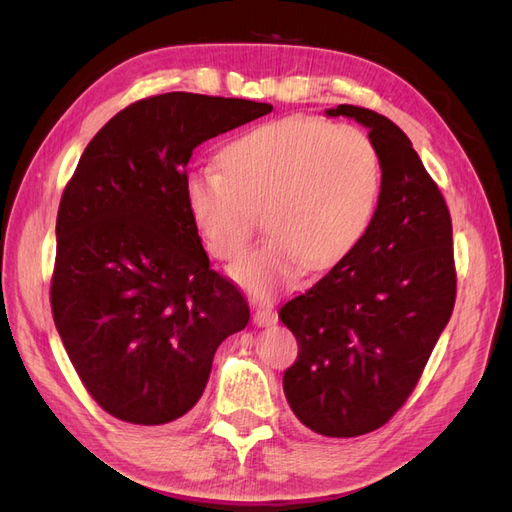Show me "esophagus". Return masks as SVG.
<instances>
[{
	"label": "esophagus",
	"instance_id": "34e87169",
	"mask_svg": "<svg viewBox=\"0 0 512 512\" xmlns=\"http://www.w3.org/2000/svg\"><path fill=\"white\" fill-rule=\"evenodd\" d=\"M275 322H277V314L271 312V309H265V307L256 309V314H254L256 327H273Z\"/></svg>",
	"mask_w": 512,
	"mask_h": 512
}]
</instances>
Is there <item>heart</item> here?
<instances>
[{
	"mask_svg": "<svg viewBox=\"0 0 512 512\" xmlns=\"http://www.w3.org/2000/svg\"><path fill=\"white\" fill-rule=\"evenodd\" d=\"M220 168H198L185 207L207 252L239 260L265 213L271 241L230 269L247 292L271 297L348 258L374 222L382 192L376 145L354 126L314 117L265 123L232 141Z\"/></svg>",
	"mask_w": 512,
	"mask_h": 512,
	"instance_id": "heart-1",
	"label": "heart"
}]
</instances>
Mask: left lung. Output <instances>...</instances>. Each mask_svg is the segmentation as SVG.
I'll return each mask as SVG.
<instances>
[{
  "mask_svg": "<svg viewBox=\"0 0 512 512\" xmlns=\"http://www.w3.org/2000/svg\"><path fill=\"white\" fill-rule=\"evenodd\" d=\"M324 115L369 130L382 192L361 245L280 309L299 342L284 393L305 427L354 438L404 406L453 314V224L438 185L391 119L350 104Z\"/></svg>",
  "mask_w": 512,
  "mask_h": 512,
  "instance_id": "left-lung-1",
  "label": "left lung"
}]
</instances>
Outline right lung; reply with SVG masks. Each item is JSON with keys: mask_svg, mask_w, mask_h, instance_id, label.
Masks as SVG:
<instances>
[{"mask_svg": "<svg viewBox=\"0 0 512 512\" xmlns=\"http://www.w3.org/2000/svg\"><path fill=\"white\" fill-rule=\"evenodd\" d=\"M271 104L173 94L123 108L91 138L61 196L55 327L100 408L166 425L203 395L213 354L250 307L218 275L185 207L192 151Z\"/></svg>", "mask_w": 512, "mask_h": 512, "instance_id": "obj_1", "label": "right lung"}]
</instances>
